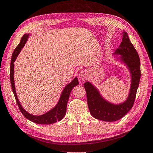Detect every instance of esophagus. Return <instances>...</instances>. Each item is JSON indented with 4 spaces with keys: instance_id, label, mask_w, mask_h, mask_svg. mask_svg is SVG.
Here are the masks:
<instances>
[{
    "instance_id": "34e87169",
    "label": "esophagus",
    "mask_w": 153,
    "mask_h": 153,
    "mask_svg": "<svg viewBox=\"0 0 153 153\" xmlns=\"http://www.w3.org/2000/svg\"><path fill=\"white\" fill-rule=\"evenodd\" d=\"M88 78V72L86 71H82L79 74V79L81 81H84Z\"/></svg>"
}]
</instances>
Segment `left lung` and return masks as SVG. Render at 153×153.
Segmentation results:
<instances>
[{"instance_id": "left-lung-1", "label": "left lung", "mask_w": 153, "mask_h": 153, "mask_svg": "<svg viewBox=\"0 0 153 153\" xmlns=\"http://www.w3.org/2000/svg\"><path fill=\"white\" fill-rule=\"evenodd\" d=\"M113 54L121 56L115 57L125 64L131 73V84L127 99L118 105L111 103L104 99L99 90L91 82H86L84 84L91 115L95 119L106 122L120 119L132 108L140 79L139 56L126 32H123L122 42Z\"/></svg>"}]
</instances>
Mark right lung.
I'll return each mask as SVG.
<instances>
[{
    "label": "right lung",
    "mask_w": 153,
    "mask_h": 153,
    "mask_svg": "<svg viewBox=\"0 0 153 153\" xmlns=\"http://www.w3.org/2000/svg\"><path fill=\"white\" fill-rule=\"evenodd\" d=\"M29 35V34H25L24 35H23L19 45L17 46L15 50L13 52L12 59H11L10 62V79L11 86H12V90L14 93V97H15L17 105H18L20 111H21L22 114L24 115L25 117L30 120V121L35 123L36 124H39V125H50V124L56 123L57 121H59V120H62L63 119V117L65 116L66 112H67V102L68 101L69 95H70L71 91H72V89L73 88L74 86L79 85V81H78L77 77H75L70 83H68V85H66L64 89H63L61 95H60L58 103L56 104V106H54L53 108H52L51 110L47 112L46 113L42 115L36 116V115L31 114L30 113H28L27 111H26L25 109L22 108L21 103H20L16 93L15 85H14V62L16 60L17 56H18L19 54L20 53V52L21 51V49L24 47L25 43L27 42Z\"/></svg>",
    "instance_id": "right-lung-1"
}]
</instances>
